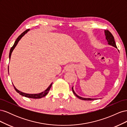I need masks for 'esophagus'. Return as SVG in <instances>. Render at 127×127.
Masks as SVG:
<instances>
[{
	"label": "esophagus",
	"instance_id": "34e87169",
	"mask_svg": "<svg viewBox=\"0 0 127 127\" xmlns=\"http://www.w3.org/2000/svg\"><path fill=\"white\" fill-rule=\"evenodd\" d=\"M72 70V68L71 66H68L66 68V70L67 71H71Z\"/></svg>",
	"mask_w": 127,
	"mask_h": 127
}]
</instances>
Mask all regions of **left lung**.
Listing matches in <instances>:
<instances>
[{
    "mask_svg": "<svg viewBox=\"0 0 127 127\" xmlns=\"http://www.w3.org/2000/svg\"><path fill=\"white\" fill-rule=\"evenodd\" d=\"M104 34H105V39L107 42V43H108L109 45L112 46V47L116 48L117 49V47L116 44V42H115L114 37L112 35V34L110 32H109V31L107 30H104ZM119 51V50H118ZM72 90L73 93L78 98L82 99V100H86V101H91V100H94V99H97V98H84V97H82L81 96H79L77 94L74 90V88L73 87H72Z\"/></svg>",
    "mask_w": 127,
    "mask_h": 127,
    "instance_id": "1",
    "label": "left lung"
}]
</instances>
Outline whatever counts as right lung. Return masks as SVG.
<instances>
[{
  "label": "right lung",
  "instance_id": "obj_1",
  "mask_svg": "<svg viewBox=\"0 0 127 127\" xmlns=\"http://www.w3.org/2000/svg\"><path fill=\"white\" fill-rule=\"evenodd\" d=\"M29 30H30L28 29V30H27L25 31H24V32H23V33L21 34V35L17 38V39H16V41H15V43H14L13 46L11 48V49H10V50L9 55V59H10L11 55V53H12V52H13V51L14 50V49H15V48L16 47V46L17 45V43H18V42H19V41H20V40L22 39V37L25 34H26L27 33H28V32H29ZM8 67H9V66H8ZM8 69V72H9V68ZM52 85V83L50 84V85H49V86L44 91L41 92V93H38V94H28V93H23V92H21V91H20L19 90H18L17 89V88L14 86V85H14V88H15V90H16V91L17 92V93L20 94V95H22V96H25V97H29V98H42V97H44L45 95H47V94L48 93V92H49L50 90V88L51 87Z\"/></svg>",
  "mask_w": 127,
  "mask_h": 127
}]
</instances>
